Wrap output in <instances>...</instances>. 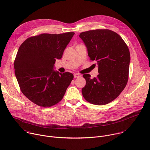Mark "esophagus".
Wrapping results in <instances>:
<instances>
[{
  "label": "esophagus",
  "instance_id": "1",
  "mask_svg": "<svg viewBox=\"0 0 150 150\" xmlns=\"http://www.w3.org/2000/svg\"><path fill=\"white\" fill-rule=\"evenodd\" d=\"M74 76V78H79L81 76V75L79 74H75Z\"/></svg>",
  "mask_w": 150,
  "mask_h": 150
}]
</instances>
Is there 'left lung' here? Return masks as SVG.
Masks as SVG:
<instances>
[{
    "label": "left lung",
    "mask_w": 150,
    "mask_h": 150,
    "mask_svg": "<svg viewBox=\"0 0 150 150\" xmlns=\"http://www.w3.org/2000/svg\"><path fill=\"white\" fill-rule=\"evenodd\" d=\"M79 37L90 59L97 62L99 72L97 78L83 75L86 85L82 89V95L92 104L106 105L117 98L127 85L130 61L129 48L118 34L108 29L82 32Z\"/></svg>",
    "instance_id": "1"
}]
</instances>
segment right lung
I'll use <instances>...</instances> for the list:
<instances>
[{
	"label": "right lung",
	"instance_id": "add662e5",
	"mask_svg": "<svg viewBox=\"0 0 150 150\" xmlns=\"http://www.w3.org/2000/svg\"><path fill=\"white\" fill-rule=\"evenodd\" d=\"M74 34H41L28 38L20 46L14 62L15 75L21 92L38 106L58 103L73 79L72 74L54 69Z\"/></svg>",
	"mask_w": 150,
	"mask_h": 150
}]
</instances>
